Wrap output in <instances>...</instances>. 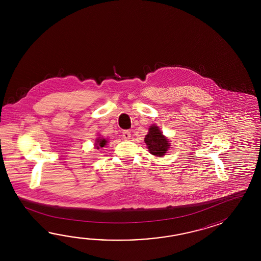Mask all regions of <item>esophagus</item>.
<instances>
[{
  "label": "esophagus",
  "instance_id": "esophagus-1",
  "mask_svg": "<svg viewBox=\"0 0 261 261\" xmlns=\"http://www.w3.org/2000/svg\"><path fill=\"white\" fill-rule=\"evenodd\" d=\"M122 136L125 140H128L130 138V133L128 130H123Z\"/></svg>",
  "mask_w": 261,
  "mask_h": 261
}]
</instances>
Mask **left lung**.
Wrapping results in <instances>:
<instances>
[{
	"label": "left lung",
	"instance_id": "1",
	"mask_svg": "<svg viewBox=\"0 0 261 261\" xmlns=\"http://www.w3.org/2000/svg\"><path fill=\"white\" fill-rule=\"evenodd\" d=\"M144 143L150 153L155 156H163L170 146L169 139L162 134L160 128L155 125L150 126L148 133L145 135Z\"/></svg>",
	"mask_w": 261,
	"mask_h": 261
}]
</instances>
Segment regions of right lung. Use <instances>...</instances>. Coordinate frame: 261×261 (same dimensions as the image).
Wrapping results in <instances>:
<instances>
[{"label": "right lung", "mask_w": 261, "mask_h": 261, "mask_svg": "<svg viewBox=\"0 0 261 261\" xmlns=\"http://www.w3.org/2000/svg\"><path fill=\"white\" fill-rule=\"evenodd\" d=\"M106 144H107V141H106V139L99 137V138L96 139V143L94 144L95 148L100 149V147H105Z\"/></svg>", "instance_id": "add662e5"}]
</instances>
